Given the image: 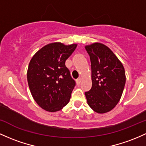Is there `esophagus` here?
<instances>
[{"instance_id": "obj_1", "label": "esophagus", "mask_w": 146, "mask_h": 146, "mask_svg": "<svg viewBox=\"0 0 146 146\" xmlns=\"http://www.w3.org/2000/svg\"><path fill=\"white\" fill-rule=\"evenodd\" d=\"M81 81H82V79L80 78H78V79H77L76 80V83H77V85H78L79 86L80 84V83H81Z\"/></svg>"}]
</instances>
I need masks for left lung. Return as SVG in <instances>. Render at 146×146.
Segmentation results:
<instances>
[{
  "instance_id": "obj_1",
  "label": "left lung",
  "mask_w": 146,
  "mask_h": 146,
  "mask_svg": "<svg viewBox=\"0 0 146 146\" xmlns=\"http://www.w3.org/2000/svg\"><path fill=\"white\" fill-rule=\"evenodd\" d=\"M91 61L92 86L85 96L89 106L99 113L111 111L117 105L125 84L124 67L104 44L85 46Z\"/></svg>"
}]
</instances>
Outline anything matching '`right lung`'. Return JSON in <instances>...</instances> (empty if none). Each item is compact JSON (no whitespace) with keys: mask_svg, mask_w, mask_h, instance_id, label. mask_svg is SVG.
<instances>
[{"mask_svg":"<svg viewBox=\"0 0 146 146\" xmlns=\"http://www.w3.org/2000/svg\"><path fill=\"white\" fill-rule=\"evenodd\" d=\"M76 47L77 44L52 43L30 60L27 73L29 88L36 103L46 111H60L69 102L76 82L65 62Z\"/></svg>","mask_w":146,"mask_h":146,"instance_id":"right-lung-1","label":"right lung"}]
</instances>
